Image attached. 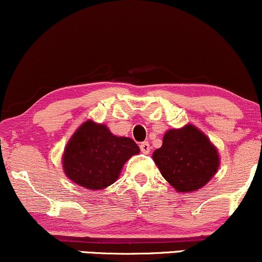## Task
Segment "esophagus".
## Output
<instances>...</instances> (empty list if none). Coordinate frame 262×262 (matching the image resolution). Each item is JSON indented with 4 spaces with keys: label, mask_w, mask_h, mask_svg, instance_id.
<instances>
[{
    "label": "esophagus",
    "mask_w": 262,
    "mask_h": 262,
    "mask_svg": "<svg viewBox=\"0 0 262 262\" xmlns=\"http://www.w3.org/2000/svg\"><path fill=\"white\" fill-rule=\"evenodd\" d=\"M150 149H151L150 144L147 143V141H145V143L140 144V150H141V152H143V154H149Z\"/></svg>",
    "instance_id": "1"
}]
</instances>
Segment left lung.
Here are the masks:
<instances>
[{"instance_id": "1", "label": "left lung", "mask_w": 262, "mask_h": 262, "mask_svg": "<svg viewBox=\"0 0 262 262\" xmlns=\"http://www.w3.org/2000/svg\"><path fill=\"white\" fill-rule=\"evenodd\" d=\"M162 177L178 193L196 191L219 171L220 154L206 134L195 125L168 129L162 146L152 154Z\"/></svg>"}]
</instances>
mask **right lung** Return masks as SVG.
<instances>
[{"mask_svg": "<svg viewBox=\"0 0 262 262\" xmlns=\"http://www.w3.org/2000/svg\"><path fill=\"white\" fill-rule=\"evenodd\" d=\"M139 152L133 139L113 135L106 124L88 119L69 138L61 162L75 184L101 190L117 181L124 163Z\"/></svg>", "mask_w": 262, "mask_h": 262, "instance_id": "add662e5", "label": "right lung"}]
</instances>
